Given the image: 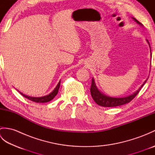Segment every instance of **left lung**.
I'll return each instance as SVG.
<instances>
[{
	"instance_id": "1",
	"label": "left lung",
	"mask_w": 155,
	"mask_h": 155,
	"mask_svg": "<svg viewBox=\"0 0 155 155\" xmlns=\"http://www.w3.org/2000/svg\"><path fill=\"white\" fill-rule=\"evenodd\" d=\"M133 18L134 21H135L138 23V24L142 25V24H141L140 22L138 21L137 19H135L134 18ZM147 42L149 45V41H147ZM149 46H150V45H149ZM147 80H148V78L145 81H144V83L142 85H141V87L139 88V90L137 91L135 93H133V94L129 95V96L126 97L115 98V97H107V96H106V95H104L103 93H101V92L98 90L97 87H96V84H95L93 78V79H92V83H91V96H92V97H93V100L94 101L95 103H96L98 105H100V106L104 107H114L120 106V105H123V104L130 103V102L132 101L138 94H139V91L143 87V85L145 84Z\"/></svg>"
}]
</instances>
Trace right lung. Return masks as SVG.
Listing matches in <instances>:
<instances>
[{
	"label": "right lung",
	"mask_w": 155,
	"mask_h": 155,
	"mask_svg": "<svg viewBox=\"0 0 155 155\" xmlns=\"http://www.w3.org/2000/svg\"><path fill=\"white\" fill-rule=\"evenodd\" d=\"M60 84H61V81L59 82L58 84H57V86L56 87V88H54V90L52 91L51 93H50L49 94L47 95V96H45V97H28V96H27V95H25V94H22L21 93H21L24 97L28 98V100L35 102V103H47V102H49V101H51V100L53 99L56 95L57 94L58 92V88H59V87H60Z\"/></svg>",
	"instance_id": "1"
}]
</instances>
